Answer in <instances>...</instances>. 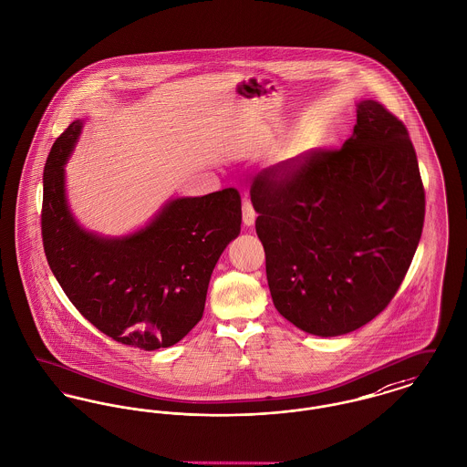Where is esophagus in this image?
I'll return each mask as SVG.
<instances>
[{"label": "esophagus", "mask_w": 467, "mask_h": 467, "mask_svg": "<svg viewBox=\"0 0 467 467\" xmlns=\"http://www.w3.org/2000/svg\"><path fill=\"white\" fill-rule=\"evenodd\" d=\"M254 219H256V213H254L251 202L244 200V203H243V223H244L246 226H253V224H254Z\"/></svg>", "instance_id": "obj_1"}]
</instances>
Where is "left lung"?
<instances>
[{"label": "left lung", "instance_id": "obj_1", "mask_svg": "<svg viewBox=\"0 0 467 467\" xmlns=\"http://www.w3.org/2000/svg\"><path fill=\"white\" fill-rule=\"evenodd\" d=\"M340 150L264 170L251 186L273 303L305 333L359 329L397 294L418 248L425 191L405 125L375 100Z\"/></svg>", "mask_w": 467, "mask_h": 467}]
</instances>
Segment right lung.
Instances as JSON below:
<instances>
[{
  "label": "right lung",
  "instance_id": "1",
  "mask_svg": "<svg viewBox=\"0 0 467 467\" xmlns=\"http://www.w3.org/2000/svg\"><path fill=\"white\" fill-rule=\"evenodd\" d=\"M85 120L55 141L44 168L42 241L47 264L79 313L115 342L156 350L200 322L221 253L241 234V194L170 198L122 237L85 230L70 211L65 164Z\"/></svg>",
  "mask_w": 467,
  "mask_h": 467
}]
</instances>
